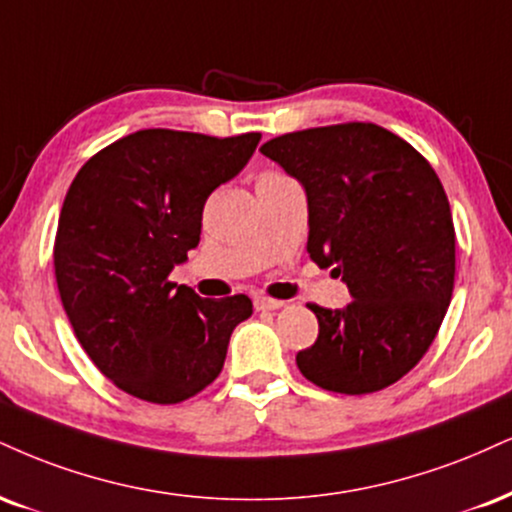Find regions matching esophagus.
Segmentation results:
<instances>
[{
	"instance_id": "1",
	"label": "esophagus",
	"mask_w": 512,
	"mask_h": 512,
	"mask_svg": "<svg viewBox=\"0 0 512 512\" xmlns=\"http://www.w3.org/2000/svg\"><path fill=\"white\" fill-rule=\"evenodd\" d=\"M279 307H283L281 300H272V298H264V295H260V298H255V310H279Z\"/></svg>"
}]
</instances>
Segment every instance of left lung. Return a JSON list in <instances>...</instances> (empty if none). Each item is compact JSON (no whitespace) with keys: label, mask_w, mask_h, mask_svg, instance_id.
Returning a JSON list of instances; mask_svg holds the SVG:
<instances>
[{"label":"left lung","mask_w":512,"mask_h":512,"mask_svg":"<svg viewBox=\"0 0 512 512\" xmlns=\"http://www.w3.org/2000/svg\"><path fill=\"white\" fill-rule=\"evenodd\" d=\"M307 195V252L350 298L310 305L315 346L298 369L326 391L360 396L396 384L432 346L455 279L448 197L420 152L374 123L286 133L260 147Z\"/></svg>","instance_id":"obj_1"}]
</instances>
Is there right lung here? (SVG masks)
<instances>
[{"instance_id": "obj_1", "label": "right lung", "mask_w": 512, "mask_h": 512, "mask_svg": "<svg viewBox=\"0 0 512 512\" xmlns=\"http://www.w3.org/2000/svg\"><path fill=\"white\" fill-rule=\"evenodd\" d=\"M260 138L147 128L73 178L54 274L80 346L121 391L171 405L219 377L250 298H200L169 274L200 243L207 197L243 171Z\"/></svg>"}]
</instances>
